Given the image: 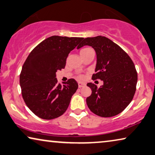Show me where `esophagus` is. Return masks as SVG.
I'll use <instances>...</instances> for the list:
<instances>
[{"label":"esophagus","instance_id":"1","mask_svg":"<svg viewBox=\"0 0 155 155\" xmlns=\"http://www.w3.org/2000/svg\"><path fill=\"white\" fill-rule=\"evenodd\" d=\"M85 85H86L85 83L80 82H78V87H79V88H82V87H84Z\"/></svg>","mask_w":155,"mask_h":155}]
</instances>
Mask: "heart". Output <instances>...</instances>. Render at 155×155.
<instances>
[{"mask_svg": "<svg viewBox=\"0 0 155 155\" xmlns=\"http://www.w3.org/2000/svg\"><path fill=\"white\" fill-rule=\"evenodd\" d=\"M88 48H84V49H82V50H85V49H88ZM79 78L80 79H83V78H84V77H83L82 75H80V77H79Z\"/></svg>", "mask_w": 155, "mask_h": 155, "instance_id": "heart-1", "label": "heart"}]
</instances>
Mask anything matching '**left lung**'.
Here are the masks:
<instances>
[{"mask_svg":"<svg viewBox=\"0 0 155 155\" xmlns=\"http://www.w3.org/2000/svg\"><path fill=\"white\" fill-rule=\"evenodd\" d=\"M91 46L96 53V73L92 79L103 81L97 88L91 82V96L87 104L93 113L101 117H111L124 110L132 101L137 83V73L130 56L111 40L105 37H87L77 49Z\"/></svg>","mask_w":155,"mask_h":155,"instance_id":"obj_1","label":"left lung"}]
</instances>
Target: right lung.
I'll use <instances>...</instances> for the list:
<instances>
[{
    "label": "right lung",
    "instance_id": "1",
    "mask_svg": "<svg viewBox=\"0 0 155 155\" xmlns=\"http://www.w3.org/2000/svg\"><path fill=\"white\" fill-rule=\"evenodd\" d=\"M82 37L52 36L40 43L26 59L20 74V86L26 105L38 117L51 120L62 115L78 84L69 79L58 83L56 72L64 68L68 54Z\"/></svg>",
    "mask_w": 155,
    "mask_h": 155
}]
</instances>
